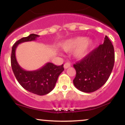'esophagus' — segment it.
Here are the masks:
<instances>
[{"mask_svg": "<svg viewBox=\"0 0 125 125\" xmlns=\"http://www.w3.org/2000/svg\"><path fill=\"white\" fill-rule=\"evenodd\" d=\"M70 66H71V64H70L69 63L66 62L64 64V69L68 68V67H69Z\"/></svg>", "mask_w": 125, "mask_h": 125, "instance_id": "obj_1", "label": "esophagus"}]
</instances>
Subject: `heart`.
Segmentation results:
<instances>
[{
  "label": "heart",
  "mask_w": 125,
  "mask_h": 125,
  "mask_svg": "<svg viewBox=\"0 0 125 125\" xmlns=\"http://www.w3.org/2000/svg\"><path fill=\"white\" fill-rule=\"evenodd\" d=\"M94 42L92 40L87 39L86 37L77 36L63 42L61 47L65 51L73 49V55L76 58L81 59L88 54L92 47Z\"/></svg>",
  "instance_id": "1"
}]
</instances>
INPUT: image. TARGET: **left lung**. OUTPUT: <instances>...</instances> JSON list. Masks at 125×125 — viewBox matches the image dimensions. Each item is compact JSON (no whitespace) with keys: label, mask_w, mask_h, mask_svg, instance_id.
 I'll return each instance as SVG.
<instances>
[{"label":"left lung","mask_w":125,"mask_h":125,"mask_svg":"<svg viewBox=\"0 0 125 125\" xmlns=\"http://www.w3.org/2000/svg\"><path fill=\"white\" fill-rule=\"evenodd\" d=\"M114 62V48L106 36L104 43L73 64L76 72L73 79L74 86L86 93L99 89L109 77Z\"/></svg>","instance_id":"obj_1"}]
</instances>
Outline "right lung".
<instances>
[{
    "mask_svg": "<svg viewBox=\"0 0 125 125\" xmlns=\"http://www.w3.org/2000/svg\"><path fill=\"white\" fill-rule=\"evenodd\" d=\"M39 36L38 35L31 34L28 37L21 39L13 44L10 58L11 65L16 78L25 89L38 95H44L54 89L59 76L64 71L63 64L56 66L52 63H47L36 71H27L20 66L15 56L16 49L19 44L35 41Z\"/></svg>",
    "mask_w": 125,
    "mask_h": 125,
    "instance_id": "right-lung-1",
    "label": "right lung"
}]
</instances>
